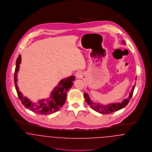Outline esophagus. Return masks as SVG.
I'll return each mask as SVG.
<instances>
[{
  "label": "esophagus",
  "instance_id": "obj_1",
  "mask_svg": "<svg viewBox=\"0 0 152 152\" xmlns=\"http://www.w3.org/2000/svg\"><path fill=\"white\" fill-rule=\"evenodd\" d=\"M75 76H76L77 79H81V78L83 77V74H82V73L80 72V71L76 72L75 73Z\"/></svg>",
  "mask_w": 152,
  "mask_h": 152
}]
</instances>
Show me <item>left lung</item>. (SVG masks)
<instances>
[{"instance_id":"obj_1","label":"left lung","mask_w":152,"mask_h":152,"mask_svg":"<svg viewBox=\"0 0 152 152\" xmlns=\"http://www.w3.org/2000/svg\"><path fill=\"white\" fill-rule=\"evenodd\" d=\"M122 43L123 44H125L124 40L122 41ZM134 88H135V85L132 87V89L129 93V97L127 99H124L121 102L109 104L108 105H105L103 104H100V103H96L94 102L91 99V98L89 97V95L87 94V93H85L84 96V97L86 98V101L87 102V104L92 109H94L97 112H99L101 114H104V115L110 114L111 113L115 112L123 109L128 104L131 97H132Z\"/></svg>"}]
</instances>
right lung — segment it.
Wrapping results in <instances>:
<instances>
[{
	"label": "right lung",
	"instance_id": "right-lung-1",
	"mask_svg": "<svg viewBox=\"0 0 152 152\" xmlns=\"http://www.w3.org/2000/svg\"><path fill=\"white\" fill-rule=\"evenodd\" d=\"M21 63V55H19L16 60V68L14 72V83L19 99L22 101V104L26 108L39 115H47L58 112L63 106L66 97V93L69 89L73 86V81L75 79L74 76L65 78L60 81L58 86L54 88L50 97L39 100L37 103L30 101L24 97L19 91L18 87V73Z\"/></svg>",
	"mask_w": 152,
	"mask_h": 152
}]
</instances>
